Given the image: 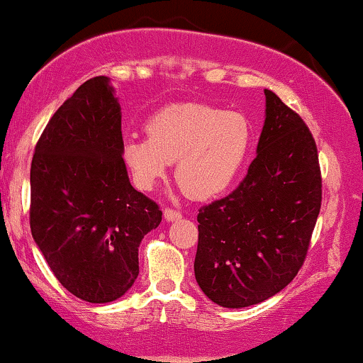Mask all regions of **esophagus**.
<instances>
[{"instance_id":"34e87169","label":"esophagus","mask_w":363,"mask_h":363,"mask_svg":"<svg viewBox=\"0 0 363 363\" xmlns=\"http://www.w3.org/2000/svg\"><path fill=\"white\" fill-rule=\"evenodd\" d=\"M164 216L167 220H177L182 218V213L177 211V209H172V208H165L164 211Z\"/></svg>"}]
</instances>
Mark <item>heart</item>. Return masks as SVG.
<instances>
[{"mask_svg": "<svg viewBox=\"0 0 363 363\" xmlns=\"http://www.w3.org/2000/svg\"><path fill=\"white\" fill-rule=\"evenodd\" d=\"M147 138H129L123 159L140 190L149 191L177 162L178 185L193 199L228 193L242 175L252 147L244 114L209 104H172L145 124Z\"/></svg>", "mask_w": 363, "mask_h": 363, "instance_id": "heart-1", "label": "heart"}]
</instances>
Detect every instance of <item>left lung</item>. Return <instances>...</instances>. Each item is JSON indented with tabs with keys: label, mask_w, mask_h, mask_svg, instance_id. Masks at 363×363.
I'll list each match as a JSON object with an SVG mask.
<instances>
[{
	"label": "left lung",
	"mask_w": 363,
	"mask_h": 363,
	"mask_svg": "<svg viewBox=\"0 0 363 363\" xmlns=\"http://www.w3.org/2000/svg\"><path fill=\"white\" fill-rule=\"evenodd\" d=\"M265 124L245 178L198 213L194 277L224 308L265 301L296 277L321 209L311 130L275 93L265 90Z\"/></svg>",
	"instance_id": "left-lung-1"
}]
</instances>
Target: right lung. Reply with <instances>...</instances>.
I'll list each match as a JSON object with an SVG mask.
<instances>
[{
    "mask_svg": "<svg viewBox=\"0 0 363 363\" xmlns=\"http://www.w3.org/2000/svg\"><path fill=\"white\" fill-rule=\"evenodd\" d=\"M123 144L118 99L94 77L50 118L30 164V233L62 286L88 303L133 286L140 240L162 220L130 185Z\"/></svg>",
    "mask_w": 363,
    "mask_h": 363,
    "instance_id": "1",
    "label": "right lung"
}]
</instances>
